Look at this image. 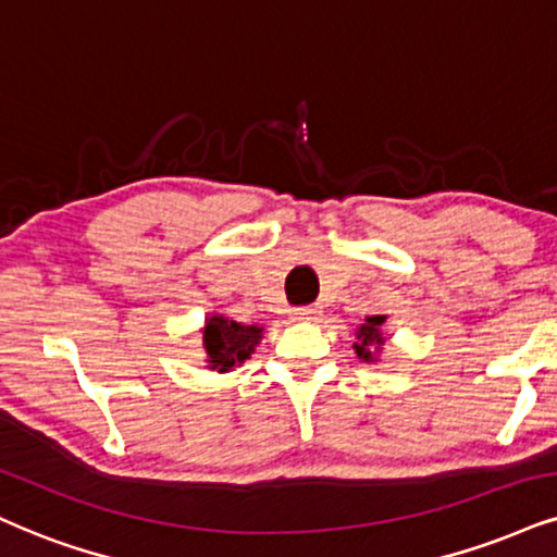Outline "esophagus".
<instances>
[{
  "mask_svg": "<svg viewBox=\"0 0 557 557\" xmlns=\"http://www.w3.org/2000/svg\"><path fill=\"white\" fill-rule=\"evenodd\" d=\"M292 314L297 320H314L320 314L318 307H297V310H292Z\"/></svg>",
  "mask_w": 557,
  "mask_h": 557,
  "instance_id": "34e87169",
  "label": "esophagus"
}]
</instances>
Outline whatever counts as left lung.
Instances as JSON below:
<instances>
[{
    "instance_id": "obj_1",
    "label": "left lung",
    "mask_w": 557,
    "mask_h": 557,
    "mask_svg": "<svg viewBox=\"0 0 557 557\" xmlns=\"http://www.w3.org/2000/svg\"><path fill=\"white\" fill-rule=\"evenodd\" d=\"M384 320H387L384 314H369V318H363L359 331H356L354 351L361 361H367V363L376 361V354L382 351V346H384V335H382Z\"/></svg>"
}]
</instances>
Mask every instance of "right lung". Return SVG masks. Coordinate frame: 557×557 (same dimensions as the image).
I'll list each match as a JSON object with an SVG mask.
<instances>
[{"instance_id":"right-lung-1","label":"right lung","mask_w":557,"mask_h":557,"mask_svg":"<svg viewBox=\"0 0 557 557\" xmlns=\"http://www.w3.org/2000/svg\"><path fill=\"white\" fill-rule=\"evenodd\" d=\"M260 338H263V327L243 325V322L224 318V314H211V318H206L203 327L206 363L216 372H230L232 367L250 359Z\"/></svg>"}]
</instances>
